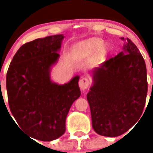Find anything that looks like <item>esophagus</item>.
I'll return each instance as SVG.
<instances>
[{
	"label": "esophagus",
	"mask_w": 153,
	"mask_h": 153,
	"mask_svg": "<svg viewBox=\"0 0 153 153\" xmlns=\"http://www.w3.org/2000/svg\"><path fill=\"white\" fill-rule=\"evenodd\" d=\"M90 79H89L88 77L85 76V77H83L82 79H80V80H79V87L82 89V90H86V89L88 88L89 85H90Z\"/></svg>",
	"instance_id": "obj_1"
}]
</instances>
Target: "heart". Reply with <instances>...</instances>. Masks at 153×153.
Returning <instances> with one entry per match:
<instances>
[{
	"mask_svg": "<svg viewBox=\"0 0 153 153\" xmlns=\"http://www.w3.org/2000/svg\"><path fill=\"white\" fill-rule=\"evenodd\" d=\"M104 42L103 40L101 39L98 38H94L91 39L90 40H87L82 45L83 48L86 49H90V50H97L100 49L103 45Z\"/></svg>",
	"mask_w": 153,
	"mask_h": 153,
	"instance_id": "b5f03b06",
	"label": "heart"
}]
</instances>
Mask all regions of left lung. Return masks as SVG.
<instances>
[{"instance_id": "8db88e82", "label": "left lung", "mask_w": 153, "mask_h": 153, "mask_svg": "<svg viewBox=\"0 0 153 153\" xmlns=\"http://www.w3.org/2000/svg\"><path fill=\"white\" fill-rule=\"evenodd\" d=\"M121 39L123 51L93 71L86 96L93 129L108 137L123 134L140 120L148 90L145 60L132 40Z\"/></svg>"}]
</instances>
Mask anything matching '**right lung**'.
I'll use <instances>...</instances> for the list:
<instances>
[{
    "instance_id": "right-lung-1",
    "label": "right lung",
    "mask_w": 153,
    "mask_h": 153,
    "mask_svg": "<svg viewBox=\"0 0 153 153\" xmlns=\"http://www.w3.org/2000/svg\"><path fill=\"white\" fill-rule=\"evenodd\" d=\"M63 34L28 42L13 56L6 77L8 103L21 129L30 137L51 141L66 130V118L73 102L80 97L76 76L59 85L50 76L57 61Z\"/></svg>"
}]
</instances>
